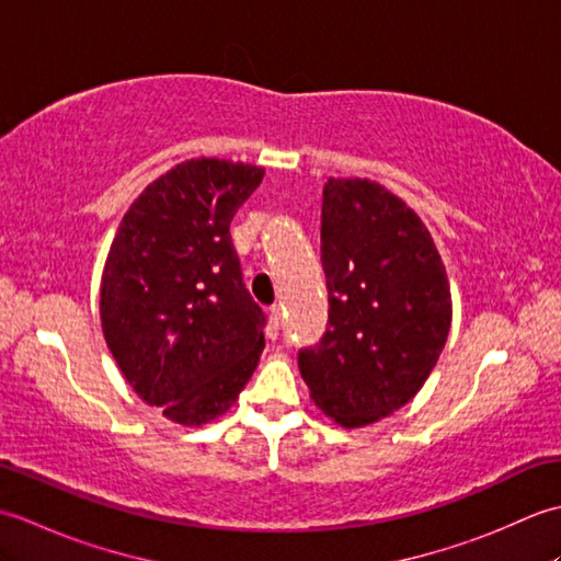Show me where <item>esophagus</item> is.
Segmentation results:
<instances>
[{
  "instance_id": "1",
  "label": "esophagus",
  "mask_w": 561,
  "mask_h": 561,
  "mask_svg": "<svg viewBox=\"0 0 561 561\" xmlns=\"http://www.w3.org/2000/svg\"><path fill=\"white\" fill-rule=\"evenodd\" d=\"M279 325H282V308L279 306H272L270 313H267V337L270 340H277Z\"/></svg>"
}]
</instances>
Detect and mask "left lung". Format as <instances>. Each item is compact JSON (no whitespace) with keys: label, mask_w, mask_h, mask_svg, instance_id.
<instances>
[{"label":"left lung","mask_w":561,"mask_h":561,"mask_svg":"<svg viewBox=\"0 0 561 561\" xmlns=\"http://www.w3.org/2000/svg\"><path fill=\"white\" fill-rule=\"evenodd\" d=\"M320 260L328 330L299 371L330 420L368 426L420 392L446 347L444 260L416 211L368 178H328Z\"/></svg>","instance_id":"8db88e82"}]
</instances>
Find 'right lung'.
<instances>
[{
	"label": "right lung",
	"mask_w": 561,
	"mask_h": 561,
	"mask_svg": "<svg viewBox=\"0 0 561 561\" xmlns=\"http://www.w3.org/2000/svg\"><path fill=\"white\" fill-rule=\"evenodd\" d=\"M265 169L190 159L129 205L105 257L101 328L137 396L183 426L214 422L265 350L229 226Z\"/></svg>",
	"instance_id": "obj_1"
}]
</instances>
